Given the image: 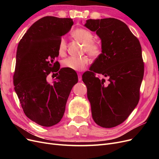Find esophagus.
Here are the masks:
<instances>
[{
    "label": "esophagus",
    "instance_id": "esophagus-1",
    "mask_svg": "<svg viewBox=\"0 0 159 159\" xmlns=\"http://www.w3.org/2000/svg\"><path fill=\"white\" fill-rule=\"evenodd\" d=\"M78 80L80 81L82 80V76H81V74L80 73H78Z\"/></svg>",
    "mask_w": 159,
    "mask_h": 159
}]
</instances>
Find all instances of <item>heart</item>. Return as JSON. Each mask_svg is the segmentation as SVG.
Listing matches in <instances>:
<instances>
[{"instance_id":"b5f03b06","label":"heart","mask_w":159,"mask_h":159,"mask_svg":"<svg viewBox=\"0 0 159 159\" xmlns=\"http://www.w3.org/2000/svg\"><path fill=\"white\" fill-rule=\"evenodd\" d=\"M74 39L84 44V52H86L92 57H98L102 53V46L100 43L93 40V33L85 28H77L71 33ZM67 50V42L64 37H61L59 41L57 52L60 56H64ZM89 59L87 56L80 57L71 56L65 59L62 65L64 68L71 71H80L84 70L88 64Z\"/></svg>"}]
</instances>
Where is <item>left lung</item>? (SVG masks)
<instances>
[{
    "label": "left lung",
    "instance_id": "1",
    "mask_svg": "<svg viewBox=\"0 0 159 159\" xmlns=\"http://www.w3.org/2000/svg\"><path fill=\"white\" fill-rule=\"evenodd\" d=\"M84 26L102 40V54L82 75L92 117L100 127L112 128L125 121L139 103L144 75L141 46L118 19H89ZM95 73L107 76L108 82Z\"/></svg>",
    "mask_w": 159,
    "mask_h": 159
}]
</instances>
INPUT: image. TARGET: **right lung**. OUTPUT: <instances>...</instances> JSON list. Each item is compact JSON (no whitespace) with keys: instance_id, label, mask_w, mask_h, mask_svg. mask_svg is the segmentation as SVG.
<instances>
[{"instance_id":"right-lung-1","label":"right lung","mask_w":159,"mask_h":159,"mask_svg":"<svg viewBox=\"0 0 159 159\" xmlns=\"http://www.w3.org/2000/svg\"><path fill=\"white\" fill-rule=\"evenodd\" d=\"M73 25L71 18L43 17L18 43L14 90L26 117L41 126L52 127L61 121L70 91L78 81L75 71L70 75L55 61L60 38ZM50 72L56 73L52 84L46 80Z\"/></svg>"}]
</instances>
